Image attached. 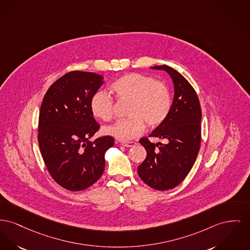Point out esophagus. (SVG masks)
Here are the masks:
<instances>
[{"instance_id":"1","label":"esophagus","mask_w":250,"mask_h":250,"mask_svg":"<svg viewBox=\"0 0 250 250\" xmlns=\"http://www.w3.org/2000/svg\"><path fill=\"white\" fill-rule=\"evenodd\" d=\"M122 145L125 147H132L136 146L137 143H135V142H125V143H122Z\"/></svg>"}]
</instances>
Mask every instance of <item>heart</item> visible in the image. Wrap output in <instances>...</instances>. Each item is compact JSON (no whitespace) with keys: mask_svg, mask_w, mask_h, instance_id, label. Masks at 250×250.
I'll return each mask as SVG.
<instances>
[{"mask_svg":"<svg viewBox=\"0 0 250 250\" xmlns=\"http://www.w3.org/2000/svg\"><path fill=\"white\" fill-rule=\"evenodd\" d=\"M110 92L119 103H128L127 119L104 127V134L119 141H129L145 131V123L149 127L161 125L172 109V94L162 81L145 74H125L110 86ZM92 115L101 121H109L114 115V100L104 91L95 92L89 102Z\"/></svg>","mask_w":250,"mask_h":250,"instance_id":"1","label":"heart"}]
</instances>
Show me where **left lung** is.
<instances>
[{
    "mask_svg": "<svg viewBox=\"0 0 250 250\" xmlns=\"http://www.w3.org/2000/svg\"><path fill=\"white\" fill-rule=\"evenodd\" d=\"M152 68L170 74L175 96L168 118L149 135L165 140L166 144H153L146 137L140 140L147 155L138 167V174L149 187L167 191L184 180L196 160L201 144L202 111L196 91L183 75L166 65Z\"/></svg>",
    "mask_w": 250,
    "mask_h": 250,
    "instance_id": "left-lung-1",
    "label": "left lung"
}]
</instances>
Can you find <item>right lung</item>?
I'll list each match as a JSON object with an SVG mask.
<instances>
[{"mask_svg": "<svg viewBox=\"0 0 250 250\" xmlns=\"http://www.w3.org/2000/svg\"><path fill=\"white\" fill-rule=\"evenodd\" d=\"M103 76L73 71L55 81L40 110L38 141L52 178L71 191L94 184L104 170V153L114 139H89L100 129L89 108L91 96L103 85Z\"/></svg>", "mask_w": 250, "mask_h": 250, "instance_id": "obj_1", "label": "right lung"}]
</instances>
